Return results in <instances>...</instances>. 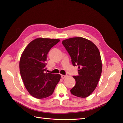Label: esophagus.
<instances>
[{"label": "esophagus", "mask_w": 123, "mask_h": 123, "mask_svg": "<svg viewBox=\"0 0 123 123\" xmlns=\"http://www.w3.org/2000/svg\"><path fill=\"white\" fill-rule=\"evenodd\" d=\"M67 77V75H63V74L61 75V78L62 79H64V78H66Z\"/></svg>", "instance_id": "obj_1"}]
</instances>
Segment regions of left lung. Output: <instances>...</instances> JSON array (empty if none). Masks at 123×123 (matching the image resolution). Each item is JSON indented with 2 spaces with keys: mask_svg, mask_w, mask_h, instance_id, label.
<instances>
[{
  "mask_svg": "<svg viewBox=\"0 0 123 123\" xmlns=\"http://www.w3.org/2000/svg\"><path fill=\"white\" fill-rule=\"evenodd\" d=\"M74 66H78V75L73 77L75 85L70 91L78 97H87L95 90L102 71L100 54L92 42L83 37H72L62 41Z\"/></svg>",
  "mask_w": 123,
  "mask_h": 123,
  "instance_id": "8db88e82",
  "label": "left lung"
}]
</instances>
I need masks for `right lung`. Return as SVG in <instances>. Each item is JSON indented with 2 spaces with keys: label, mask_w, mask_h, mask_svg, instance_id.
<instances>
[{
  "label": "right lung",
  "mask_w": 123,
  "mask_h": 123,
  "mask_svg": "<svg viewBox=\"0 0 123 123\" xmlns=\"http://www.w3.org/2000/svg\"><path fill=\"white\" fill-rule=\"evenodd\" d=\"M58 39L37 38L28 44L20 57L19 70L25 88L33 97L46 98L53 93L61 79L60 74L46 72L45 61Z\"/></svg>",
  "instance_id": "add662e5"
}]
</instances>
